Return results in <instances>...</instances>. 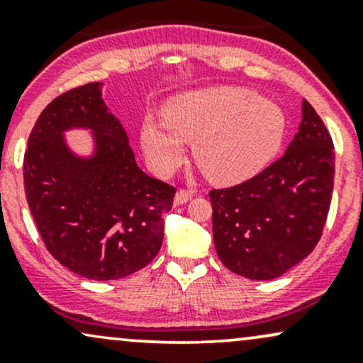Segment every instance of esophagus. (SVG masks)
I'll list each match as a JSON object with an SVG mask.
<instances>
[{"instance_id": "esophagus-1", "label": "esophagus", "mask_w": 363, "mask_h": 363, "mask_svg": "<svg viewBox=\"0 0 363 363\" xmlns=\"http://www.w3.org/2000/svg\"><path fill=\"white\" fill-rule=\"evenodd\" d=\"M191 196H193V193H191V191H187V189H179L177 193H176V198H174V203H176L177 206H179V205H184V203L189 201Z\"/></svg>"}]
</instances>
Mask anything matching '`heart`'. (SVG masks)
<instances>
[{"instance_id": "b5f03b06", "label": "heart", "mask_w": 363, "mask_h": 363, "mask_svg": "<svg viewBox=\"0 0 363 363\" xmlns=\"http://www.w3.org/2000/svg\"><path fill=\"white\" fill-rule=\"evenodd\" d=\"M286 131L277 104L251 90L220 86L181 95L165 107V118L145 116L140 141L148 165L167 176L194 140V158L211 181L235 184L266 167Z\"/></svg>"}]
</instances>
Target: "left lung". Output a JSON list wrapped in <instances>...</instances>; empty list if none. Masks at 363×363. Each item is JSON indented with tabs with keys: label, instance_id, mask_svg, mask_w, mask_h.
I'll list each match as a JSON object with an SVG mask.
<instances>
[{
	"label": "left lung",
	"instance_id": "left-lung-1",
	"mask_svg": "<svg viewBox=\"0 0 363 363\" xmlns=\"http://www.w3.org/2000/svg\"><path fill=\"white\" fill-rule=\"evenodd\" d=\"M333 184L331 135L303 101L302 123L281 158L240 184L210 191L220 261L251 280L281 277L318 245Z\"/></svg>",
	"mask_w": 363,
	"mask_h": 363
}]
</instances>
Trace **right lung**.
<instances>
[{"mask_svg": "<svg viewBox=\"0 0 363 363\" xmlns=\"http://www.w3.org/2000/svg\"><path fill=\"white\" fill-rule=\"evenodd\" d=\"M102 83L60 95L40 112L23 157L28 208L45 247L69 272L109 281L145 268L160 251L176 187L138 167ZM90 128L96 150L78 157L62 133Z\"/></svg>", "mask_w": 363, "mask_h": 363, "instance_id": "add662e5", "label": "right lung"}]
</instances>
